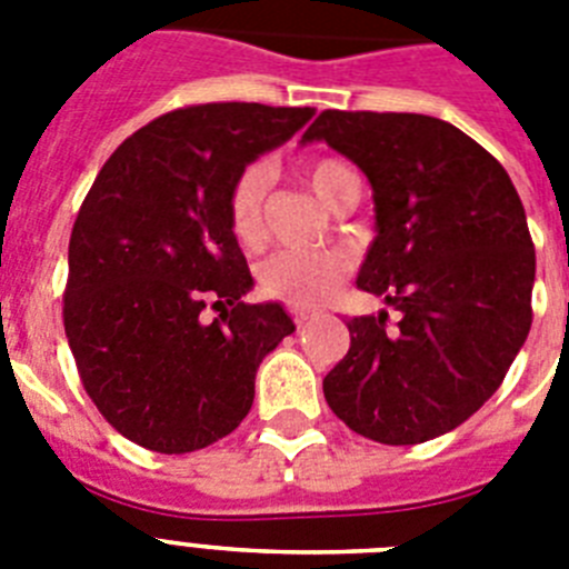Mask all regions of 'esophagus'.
Segmentation results:
<instances>
[{"label":"esophagus","instance_id":"obj_1","mask_svg":"<svg viewBox=\"0 0 569 569\" xmlns=\"http://www.w3.org/2000/svg\"><path fill=\"white\" fill-rule=\"evenodd\" d=\"M312 318H315V312H309V309H303V307H295L292 309V321H295V327H298V329L307 327V323L312 321Z\"/></svg>","mask_w":569,"mask_h":569}]
</instances>
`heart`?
<instances>
[{
  "instance_id": "b5f03b06",
  "label": "heart",
  "mask_w": 569,
  "mask_h": 569,
  "mask_svg": "<svg viewBox=\"0 0 569 569\" xmlns=\"http://www.w3.org/2000/svg\"><path fill=\"white\" fill-rule=\"evenodd\" d=\"M300 176L323 204L332 208L343 188L356 184L358 176L336 156H315L303 161ZM266 188L269 170L262 164L242 167L228 190V228L233 240L257 248L266 240ZM352 260L341 251H280L260 269L262 292L289 307H318L350 277Z\"/></svg>"
}]
</instances>
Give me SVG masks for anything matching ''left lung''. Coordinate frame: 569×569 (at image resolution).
Listing matches in <instances>:
<instances>
[{
  "label": "left lung",
  "instance_id": "obj_1",
  "mask_svg": "<svg viewBox=\"0 0 569 569\" xmlns=\"http://www.w3.org/2000/svg\"><path fill=\"white\" fill-rule=\"evenodd\" d=\"M323 138L376 190V237L358 289L399 312L350 318V350L323 379L347 428L385 446L451 431L500 388L532 327L536 246L512 179L451 123L323 109Z\"/></svg>",
  "mask_w": 569,
  "mask_h": 569
}]
</instances>
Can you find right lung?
<instances>
[{
    "mask_svg": "<svg viewBox=\"0 0 569 569\" xmlns=\"http://www.w3.org/2000/svg\"><path fill=\"white\" fill-rule=\"evenodd\" d=\"M312 114L240 100L173 109L132 132L86 193L66 338L100 417L138 446L188 455L228 437L254 402L260 361L295 332L280 303L240 300L251 271L226 202L242 167Z\"/></svg>",
    "mask_w": 569,
    "mask_h": 569,
    "instance_id": "add662e5",
    "label": "right lung"
}]
</instances>
